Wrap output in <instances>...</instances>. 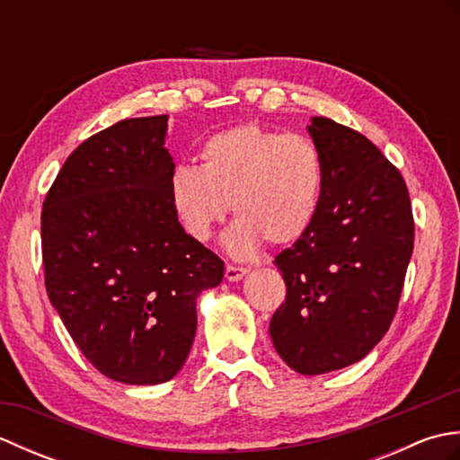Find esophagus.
Returning <instances> with one entry per match:
<instances>
[{
  "label": "esophagus",
  "instance_id": "esophagus-1",
  "mask_svg": "<svg viewBox=\"0 0 460 460\" xmlns=\"http://www.w3.org/2000/svg\"><path fill=\"white\" fill-rule=\"evenodd\" d=\"M247 267H237V265H227L225 267V279L231 280V282H237L241 280L243 277L247 275Z\"/></svg>",
  "mask_w": 460,
  "mask_h": 460
}]
</instances>
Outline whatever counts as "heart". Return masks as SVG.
<instances>
[{
	"label": "heart",
	"mask_w": 460,
	"mask_h": 460,
	"mask_svg": "<svg viewBox=\"0 0 460 460\" xmlns=\"http://www.w3.org/2000/svg\"><path fill=\"white\" fill-rule=\"evenodd\" d=\"M199 168L170 173V201L183 231L208 243L231 211L233 255L245 257L262 239L296 241L314 221L324 190V158L306 134H285L249 122L213 134L199 150Z\"/></svg>",
	"instance_id": "b5f03b06"
}]
</instances>
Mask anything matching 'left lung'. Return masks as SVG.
Here are the masks:
<instances>
[{
	"label": "left lung",
	"instance_id": "1",
	"mask_svg": "<svg viewBox=\"0 0 460 460\" xmlns=\"http://www.w3.org/2000/svg\"><path fill=\"white\" fill-rule=\"evenodd\" d=\"M308 132L324 190L314 221L275 259L287 298L269 332L292 369L320 376L366 358L392 326L415 223L403 175L376 144L322 116Z\"/></svg>",
	"mask_w": 460,
	"mask_h": 460
}]
</instances>
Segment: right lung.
<instances>
[{
  "instance_id": "add662e5",
  "label": "right lung",
  "mask_w": 460,
  "mask_h": 460,
  "mask_svg": "<svg viewBox=\"0 0 460 460\" xmlns=\"http://www.w3.org/2000/svg\"><path fill=\"white\" fill-rule=\"evenodd\" d=\"M168 114L126 119L76 148L41 211L45 288L68 334L114 381L155 385L188 358L199 292L225 265L170 201Z\"/></svg>"
}]
</instances>
